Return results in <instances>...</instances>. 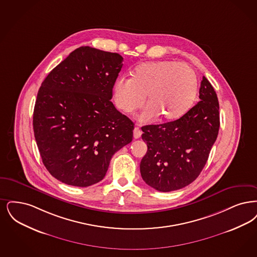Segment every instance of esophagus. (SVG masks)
I'll use <instances>...</instances> for the list:
<instances>
[{
	"instance_id": "obj_1",
	"label": "esophagus",
	"mask_w": 257,
	"mask_h": 257,
	"mask_svg": "<svg viewBox=\"0 0 257 257\" xmlns=\"http://www.w3.org/2000/svg\"><path fill=\"white\" fill-rule=\"evenodd\" d=\"M142 134L143 132L139 127H135V129H134V138L135 139H140L142 137Z\"/></svg>"
}]
</instances>
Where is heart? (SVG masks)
I'll return each mask as SVG.
<instances>
[{"instance_id": "heart-1", "label": "heart", "mask_w": 257, "mask_h": 257, "mask_svg": "<svg viewBox=\"0 0 257 257\" xmlns=\"http://www.w3.org/2000/svg\"><path fill=\"white\" fill-rule=\"evenodd\" d=\"M198 92L195 72L187 65L174 61L147 62L139 65L133 77H119L113 85L116 106L133 113L145 102L149 105L142 119L150 121L180 118L192 107Z\"/></svg>"}]
</instances>
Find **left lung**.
<instances>
[{
	"label": "left lung",
	"instance_id": "1",
	"mask_svg": "<svg viewBox=\"0 0 257 257\" xmlns=\"http://www.w3.org/2000/svg\"><path fill=\"white\" fill-rule=\"evenodd\" d=\"M200 101L179 119L142 127L147 152L141 162L144 182L158 191L181 189L195 181L215 143L220 114L217 94L203 76Z\"/></svg>",
	"mask_w": 257,
	"mask_h": 257
}]
</instances>
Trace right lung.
I'll return each instance as SVG.
<instances>
[{
    "label": "right lung",
    "instance_id": "right-lung-1",
    "mask_svg": "<svg viewBox=\"0 0 257 257\" xmlns=\"http://www.w3.org/2000/svg\"><path fill=\"white\" fill-rule=\"evenodd\" d=\"M122 61L118 53L80 47L42 83L34 137L43 164L66 185L100 182L113 155L133 140V121L111 101Z\"/></svg>",
    "mask_w": 257,
    "mask_h": 257
}]
</instances>
